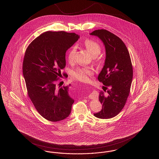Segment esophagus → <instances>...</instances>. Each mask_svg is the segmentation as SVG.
I'll return each mask as SVG.
<instances>
[{
  "label": "esophagus",
  "mask_w": 159,
  "mask_h": 159,
  "mask_svg": "<svg viewBox=\"0 0 159 159\" xmlns=\"http://www.w3.org/2000/svg\"><path fill=\"white\" fill-rule=\"evenodd\" d=\"M88 97H89V98L92 99L96 98V97H95V95L93 93H91V94H90V95L88 96Z\"/></svg>",
  "instance_id": "1"
}]
</instances>
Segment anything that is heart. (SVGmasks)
Masks as SVG:
<instances>
[{
    "label": "heart",
    "mask_w": 159,
    "mask_h": 159,
    "mask_svg": "<svg viewBox=\"0 0 159 159\" xmlns=\"http://www.w3.org/2000/svg\"><path fill=\"white\" fill-rule=\"evenodd\" d=\"M83 45L86 48L87 51L91 53L93 57H96L101 52V48L98 42L86 39L83 42ZM76 52V48L73 46L69 50L67 54V60L68 62H72ZM93 73L92 69L89 67H80L77 68L75 70L73 71L72 74L73 77L80 81H87L88 80V77L91 76Z\"/></svg>",
    "instance_id": "1"
}]
</instances>
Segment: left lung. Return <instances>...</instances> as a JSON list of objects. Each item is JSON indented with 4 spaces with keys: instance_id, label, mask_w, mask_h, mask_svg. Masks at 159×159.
Wrapping results in <instances>:
<instances>
[{
    "instance_id": "left-lung-1",
    "label": "left lung",
    "mask_w": 159,
    "mask_h": 159,
    "mask_svg": "<svg viewBox=\"0 0 159 159\" xmlns=\"http://www.w3.org/2000/svg\"><path fill=\"white\" fill-rule=\"evenodd\" d=\"M90 34L98 37L105 46L106 60L98 79L109 88L107 94L99 92L102 108L93 115L99 119H110L121 111L129 95L133 77L131 60L123 42L113 33L101 29Z\"/></svg>"
}]
</instances>
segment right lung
<instances>
[{
    "label": "right lung",
    "instance_id": "obj_1",
    "mask_svg": "<svg viewBox=\"0 0 159 159\" xmlns=\"http://www.w3.org/2000/svg\"><path fill=\"white\" fill-rule=\"evenodd\" d=\"M75 33L46 31L36 38L26 49L23 73L29 96L39 113L46 120L66 119L75 100L67 86L57 89L55 82L66 67V53L79 39Z\"/></svg>",
    "mask_w": 159,
    "mask_h": 159
}]
</instances>
